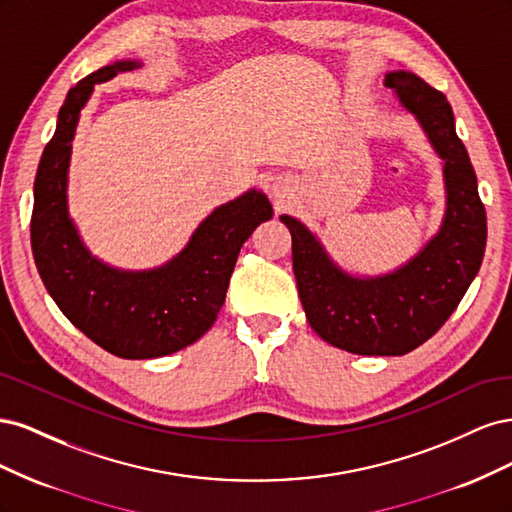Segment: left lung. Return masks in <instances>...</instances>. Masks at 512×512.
<instances>
[{
  "mask_svg": "<svg viewBox=\"0 0 512 512\" xmlns=\"http://www.w3.org/2000/svg\"><path fill=\"white\" fill-rule=\"evenodd\" d=\"M386 87L397 91L444 162L446 215L438 235L395 273L359 280L335 267L299 220L280 218L292 235L307 322L327 344L363 356L406 354L436 335L476 277L487 243L485 205L446 96L404 70L386 74Z\"/></svg>",
  "mask_w": 512,
  "mask_h": 512,
  "instance_id": "obj_1",
  "label": "left lung"
}]
</instances>
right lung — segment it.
Returning a JSON list of instances; mask_svg holds the SVG:
<instances>
[{
  "label": "right lung",
  "instance_id": "add662e5",
  "mask_svg": "<svg viewBox=\"0 0 512 512\" xmlns=\"http://www.w3.org/2000/svg\"><path fill=\"white\" fill-rule=\"evenodd\" d=\"M134 68L136 61H115L68 91L38 164L29 228L42 282L74 327L119 359H156L213 327L241 245L271 220L273 209L256 190L230 200L198 226L179 256L151 271H119L87 252L66 200L72 138L94 85Z\"/></svg>",
  "mask_w": 512,
  "mask_h": 512
}]
</instances>
